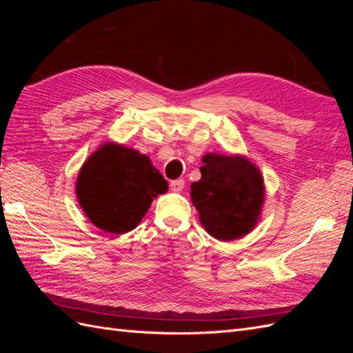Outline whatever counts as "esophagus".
Here are the masks:
<instances>
[{
    "mask_svg": "<svg viewBox=\"0 0 353 353\" xmlns=\"http://www.w3.org/2000/svg\"><path fill=\"white\" fill-rule=\"evenodd\" d=\"M184 185H185V181L183 179V178H179V179H174V181H170V188H172L174 191H181L184 188Z\"/></svg>",
    "mask_w": 353,
    "mask_h": 353,
    "instance_id": "esophagus-1",
    "label": "esophagus"
}]
</instances>
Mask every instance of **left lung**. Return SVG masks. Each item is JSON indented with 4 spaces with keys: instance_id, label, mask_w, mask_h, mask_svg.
<instances>
[{
    "instance_id": "left-lung-1",
    "label": "left lung",
    "mask_w": 353,
    "mask_h": 353,
    "mask_svg": "<svg viewBox=\"0 0 353 353\" xmlns=\"http://www.w3.org/2000/svg\"><path fill=\"white\" fill-rule=\"evenodd\" d=\"M201 162V178L191 184L201 225L221 241L245 236L258 222L265 199L259 169L241 154L208 153Z\"/></svg>"
}]
</instances>
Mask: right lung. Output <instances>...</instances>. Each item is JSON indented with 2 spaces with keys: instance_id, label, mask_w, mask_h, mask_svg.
<instances>
[{
  "instance_id": "add662e5",
  "label": "right lung",
  "mask_w": 353,
  "mask_h": 353,
  "mask_svg": "<svg viewBox=\"0 0 353 353\" xmlns=\"http://www.w3.org/2000/svg\"><path fill=\"white\" fill-rule=\"evenodd\" d=\"M78 201L95 227L123 234L141 222L168 183L145 154L104 143L82 165L77 179Z\"/></svg>"
}]
</instances>
